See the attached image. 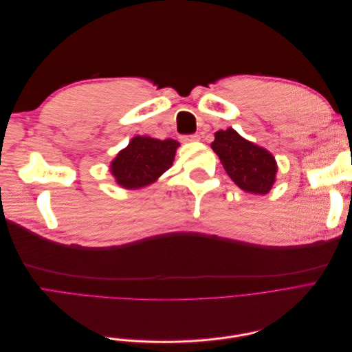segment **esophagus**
I'll return each instance as SVG.
<instances>
[{
	"mask_svg": "<svg viewBox=\"0 0 352 352\" xmlns=\"http://www.w3.org/2000/svg\"><path fill=\"white\" fill-rule=\"evenodd\" d=\"M180 141H182V142H197V141H199V135H197V133L184 135V136H180Z\"/></svg>",
	"mask_w": 352,
	"mask_h": 352,
	"instance_id": "obj_1",
	"label": "esophagus"
}]
</instances>
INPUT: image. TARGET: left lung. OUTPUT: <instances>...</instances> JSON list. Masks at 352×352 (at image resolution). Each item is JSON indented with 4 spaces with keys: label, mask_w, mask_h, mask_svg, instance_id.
<instances>
[{
    "label": "left lung",
    "mask_w": 352,
    "mask_h": 352,
    "mask_svg": "<svg viewBox=\"0 0 352 352\" xmlns=\"http://www.w3.org/2000/svg\"><path fill=\"white\" fill-rule=\"evenodd\" d=\"M211 148L229 177L241 189L257 195L267 194L272 189L278 166L267 150L243 140L232 127L216 132Z\"/></svg>",
    "instance_id": "8db88e82"
}]
</instances>
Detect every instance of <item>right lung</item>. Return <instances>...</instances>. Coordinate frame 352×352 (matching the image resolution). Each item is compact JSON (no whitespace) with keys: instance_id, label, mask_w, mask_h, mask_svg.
Segmentation results:
<instances>
[{"instance_id":"right-lung-1","label":"right lung","mask_w":352,"mask_h":352,"mask_svg":"<svg viewBox=\"0 0 352 352\" xmlns=\"http://www.w3.org/2000/svg\"><path fill=\"white\" fill-rule=\"evenodd\" d=\"M179 142L135 136L111 162L110 172L116 182L126 189H138L162 176L173 164Z\"/></svg>"}]
</instances>
